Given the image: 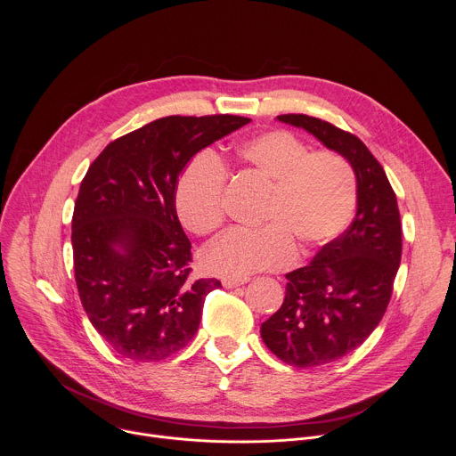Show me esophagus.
Instances as JSON below:
<instances>
[{"label":"esophagus","instance_id":"1","mask_svg":"<svg viewBox=\"0 0 456 456\" xmlns=\"http://www.w3.org/2000/svg\"><path fill=\"white\" fill-rule=\"evenodd\" d=\"M248 280L245 278V280H231V278H227V280H224L222 283H224V287L225 289H236V287H240V285H245Z\"/></svg>","mask_w":456,"mask_h":456}]
</instances>
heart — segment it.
Instances as JSON below:
<instances>
[{
    "label": "heart",
    "instance_id": "heart-1",
    "mask_svg": "<svg viewBox=\"0 0 456 456\" xmlns=\"http://www.w3.org/2000/svg\"><path fill=\"white\" fill-rule=\"evenodd\" d=\"M238 159L269 187L262 213L265 227L234 229L202 254L208 273L245 280L264 271L290 267L297 245L312 252L330 243L350 224L357 204L352 164L336 151L312 148L285 129L250 137L236 146ZM227 167L211 151L194 155L182 171L175 208L183 227L211 234L225 220Z\"/></svg>",
    "mask_w": 456,
    "mask_h": 456
}]
</instances>
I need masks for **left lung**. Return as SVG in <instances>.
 Returning a JSON list of instances; mask_svg holds the SVG:
<instances>
[{
  "mask_svg": "<svg viewBox=\"0 0 456 456\" xmlns=\"http://www.w3.org/2000/svg\"><path fill=\"white\" fill-rule=\"evenodd\" d=\"M278 120L306 129L343 155L357 178L352 225L310 265L287 274L285 299L262 324V339L276 357L314 368L354 352L377 329L401 265L403 225L395 191L359 137L303 113L278 115Z\"/></svg>",
  "mask_w": 456,
  "mask_h": 456,
  "instance_id": "left-lung-1",
  "label": "left lung"
}]
</instances>
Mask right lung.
Wrapping results in <instances>:
<instances>
[{
	"label": "right lung",
	"mask_w": 456,
	"mask_h": 456,
	"mask_svg": "<svg viewBox=\"0 0 456 456\" xmlns=\"http://www.w3.org/2000/svg\"><path fill=\"white\" fill-rule=\"evenodd\" d=\"M240 115L157 118L110 142L88 167L72 216L83 308L122 357L153 362L199 330L215 278L191 281V241L175 208L185 164L248 124Z\"/></svg>",
	"instance_id": "obj_1"
}]
</instances>
